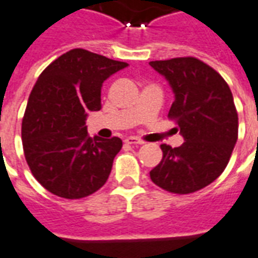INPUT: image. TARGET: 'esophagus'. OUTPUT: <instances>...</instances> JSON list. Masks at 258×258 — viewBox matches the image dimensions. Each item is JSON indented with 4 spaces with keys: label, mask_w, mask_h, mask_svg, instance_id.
<instances>
[{
    "label": "esophagus",
    "mask_w": 258,
    "mask_h": 258,
    "mask_svg": "<svg viewBox=\"0 0 258 258\" xmlns=\"http://www.w3.org/2000/svg\"><path fill=\"white\" fill-rule=\"evenodd\" d=\"M125 144H128V145H142V144H145V142L142 140L135 138V137H128V138H125Z\"/></svg>",
    "instance_id": "1"
}]
</instances>
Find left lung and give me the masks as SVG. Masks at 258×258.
Listing matches in <instances>:
<instances>
[{"mask_svg": "<svg viewBox=\"0 0 258 258\" xmlns=\"http://www.w3.org/2000/svg\"><path fill=\"white\" fill-rule=\"evenodd\" d=\"M175 94L168 118L178 125L185 142L160 145L162 162L151 179L177 195L194 194L217 179L227 167L238 140V112L221 74L194 56L149 62Z\"/></svg>", "mask_w": 258, "mask_h": 258, "instance_id": "8db88e82", "label": "left lung"}]
</instances>
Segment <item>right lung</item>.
Masks as SVG:
<instances>
[{
	"label": "right lung",
	"instance_id": "1",
	"mask_svg": "<svg viewBox=\"0 0 258 258\" xmlns=\"http://www.w3.org/2000/svg\"><path fill=\"white\" fill-rule=\"evenodd\" d=\"M127 66L76 48L40 74L22 120V144L31 174L51 194L81 199L109 178L123 142L91 138L85 118L101 110L102 83Z\"/></svg>",
	"mask_w": 258,
	"mask_h": 258
}]
</instances>
